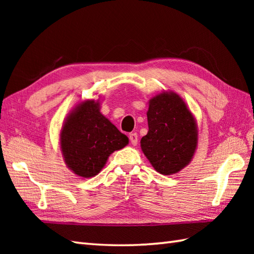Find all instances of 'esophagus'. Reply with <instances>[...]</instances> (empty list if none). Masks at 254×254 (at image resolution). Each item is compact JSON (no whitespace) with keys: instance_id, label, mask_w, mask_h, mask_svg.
Segmentation results:
<instances>
[{"instance_id":"1","label":"esophagus","mask_w":254,"mask_h":254,"mask_svg":"<svg viewBox=\"0 0 254 254\" xmlns=\"http://www.w3.org/2000/svg\"><path fill=\"white\" fill-rule=\"evenodd\" d=\"M128 138H130V142H131V144H132V145H134V146H135V145L137 144V141H138V136H137V134H136V133H131L130 135H128Z\"/></svg>"}]
</instances>
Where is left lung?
<instances>
[{"label": "left lung", "mask_w": 254, "mask_h": 254, "mask_svg": "<svg viewBox=\"0 0 254 254\" xmlns=\"http://www.w3.org/2000/svg\"><path fill=\"white\" fill-rule=\"evenodd\" d=\"M148 132L141 147L161 175H172L186 167L195 152L196 124L179 95L163 93L149 101Z\"/></svg>", "instance_id": "left-lung-1"}]
</instances>
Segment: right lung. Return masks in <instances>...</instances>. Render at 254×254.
Here are the masks:
<instances>
[{
  "mask_svg": "<svg viewBox=\"0 0 254 254\" xmlns=\"http://www.w3.org/2000/svg\"><path fill=\"white\" fill-rule=\"evenodd\" d=\"M128 143L124 135L99 111L98 102L79 104L64 124L61 148L66 165L77 176H96L115 150Z\"/></svg>",
  "mask_w": 254,
  "mask_h": 254,
  "instance_id": "right-lung-1",
  "label": "right lung"
}]
</instances>
